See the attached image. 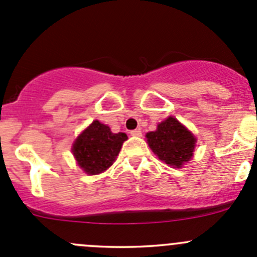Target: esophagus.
<instances>
[{
    "label": "esophagus",
    "instance_id": "34e87169",
    "mask_svg": "<svg viewBox=\"0 0 257 257\" xmlns=\"http://www.w3.org/2000/svg\"><path fill=\"white\" fill-rule=\"evenodd\" d=\"M131 136L133 137H142V132L139 129H136V131H132L131 132Z\"/></svg>",
    "mask_w": 257,
    "mask_h": 257
}]
</instances>
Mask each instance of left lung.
<instances>
[{
    "instance_id": "obj_1",
    "label": "left lung",
    "mask_w": 257,
    "mask_h": 257,
    "mask_svg": "<svg viewBox=\"0 0 257 257\" xmlns=\"http://www.w3.org/2000/svg\"><path fill=\"white\" fill-rule=\"evenodd\" d=\"M145 137L154 154L172 168H181L194 154L196 138L174 116H168Z\"/></svg>"
}]
</instances>
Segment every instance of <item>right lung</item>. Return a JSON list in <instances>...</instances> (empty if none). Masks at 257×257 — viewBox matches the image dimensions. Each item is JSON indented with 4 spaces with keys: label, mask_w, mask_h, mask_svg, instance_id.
Masks as SVG:
<instances>
[{
    "label": "right lung",
    "mask_w": 257,
    "mask_h": 257,
    "mask_svg": "<svg viewBox=\"0 0 257 257\" xmlns=\"http://www.w3.org/2000/svg\"><path fill=\"white\" fill-rule=\"evenodd\" d=\"M126 139L125 133H112L109 126L94 120L79 134L72 153L83 172L100 174L113 164Z\"/></svg>",
    "instance_id": "1"
}]
</instances>
